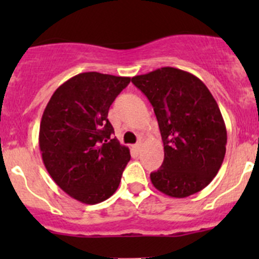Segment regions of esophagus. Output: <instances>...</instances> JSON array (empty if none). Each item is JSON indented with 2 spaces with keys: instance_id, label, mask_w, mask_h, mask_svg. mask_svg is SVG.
I'll list each match as a JSON object with an SVG mask.
<instances>
[{
  "instance_id": "esophagus-1",
  "label": "esophagus",
  "mask_w": 259,
  "mask_h": 259,
  "mask_svg": "<svg viewBox=\"0 0 259 259\" xmlns=\"http://www.w3.org/2000/svg\"><path fill=\"white\" fill-rule=\"evenodd\" d=\"M134 148H135V150H137V151H139L140 149H142V142H138L137 144L134 145Z\"/></svg>"
}]
</instances>
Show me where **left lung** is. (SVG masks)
I'll return each mask as SVG.
<instances>
[{
    "instance_id": "left-lung-1",
    "label": "left lung",
    "mask_w": 259,
    "mask_h": 259,
    "mask_svg": "<svg viewBox=\"0 0 259 259\" xmlns=\"http://www.w3.org/2000/svg\"><path fill=\"white\" fill-rule=\"evenodd\" d=\"M132 82L154 108L164 161L150 174L158 190L185 198L204 189L226 155L227 129L215 99L202 80L176 67L139 75Z\"/></svg>"
}]
</instances>
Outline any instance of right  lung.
<instances>
[{
	"label": "right lung",
	"instance_id": "1",
	"mask_svg": "<svg viewBox=\"0 0 259 259\" xmlns=\"http://www.w3.org/2000/svg\"><path fill=\"white\" fill-rule=\"evenodd\" d=\"M130 77L82 72L51 96L42 114L38 144L46 170L65 193L85 204L116 192L130 160L129 148L113 138L109 108Z\"/></svg>",
	"mask_w": 259,
	"mask_h": 259
}]
</instances>
